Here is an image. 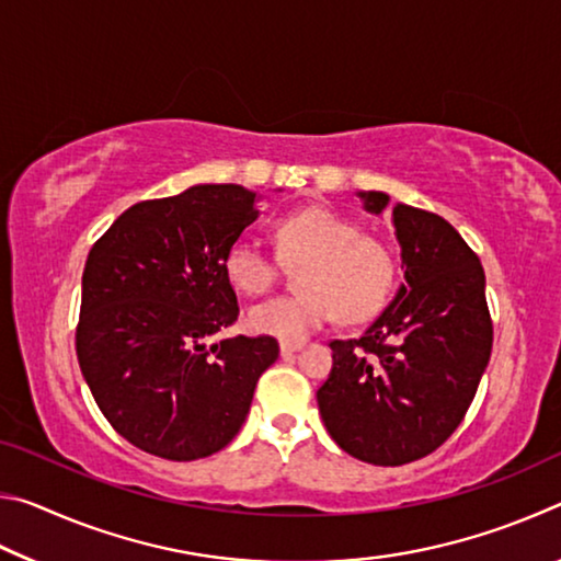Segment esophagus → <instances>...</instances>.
I'll return each mask as SVG.
<instances>
[{
    "label": "esophagus",
    "instance_id": "esophagus-1",
    "mask_svg": "<svg viewBox=\"0 0 561 561\" xmlns=\"http://www.w3.org/2000/svg\"><path fill=\"white\" fill-rule=\"evenodd\" d=\"M299 348H301L299 341H297V344H291V341H282V344H279L282 356H289V354H294V351H299Z\"/></svg>",
    "mask_w": 561,
    "mask_h": 561
}]
</instances>
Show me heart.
<instances>
[{
    "label": "heart",
    "instance_id": "obj_1",
    "mask_svg": "<svg viewBox=\"0 0 561 561\" xmlns=\"http://www.w3.org/2000/svg\"><path fill=\"white\" fill-rule=\"evenodd\" d=\"M279 254L304 262L299 294L274 297L247 311L252 334L279 341H304L331 319L360 324L381 311L396 284V257L388 244L360 234L358 225L329 207H304L274 227ZM225 274L234 289L250 297L267 291L277 279V262L252 237H240L225 252Z\"/></svg>",
    "mask_w": 561,
    "mask_h": 561
}]
</instances>
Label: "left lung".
Here are the masks:
<instances>
[{
	"label": "left lung",
	"mask_w": 561,
	"mask_h": 561,
	"mask_svg": "<svg viewBox=\"0 0 561 561\" xmlns=\"http://www.w3.org/2000/svg\"><path fill=\"white\" fill-rule=\"evenodd\" d=\"M381 215L386 193H358ZM393 230L405 282L358 339L331 341L319 413L341 450L371 465L425 458L450 438L492 351L485 272L440 215L396 203Z\"/></svg>",
	"instance_id": "left-lung-1"
}]
</instances>
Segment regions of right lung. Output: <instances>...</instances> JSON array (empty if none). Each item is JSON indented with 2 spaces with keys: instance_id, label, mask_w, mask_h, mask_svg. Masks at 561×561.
Listing matches in <instances>:
<instances>
[{
  "instance_id": "add662e5",
  "label": "right lung",
  "mask_w": 561,
  "mask_h": 561,
  "mask_svg": "<svg viewBox=\"0 0 561 561\" xmlns=\"http://www.w3.org/2000/svg\"><path fill=\"white\" fill-rule=\"evenodd\" d=\"M257 215L252 190L193 185L128 207L91 247L76 356L101 413L136 448L185 462L240 433L279 344L207 339L240 314L225 252Z\"/></svg>"
}]
</instances>
